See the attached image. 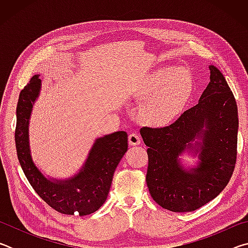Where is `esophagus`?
<instances>
[{"instance_id": "esophagus-1", "label": "esophagus", "mask_w": 248, "mask_h": 248, "mask_svg": "<svg viewBox=\"0 0 248 248\" xmlns=\"http://www.w3.org/2000/svg\"><path fill=\"white\" fill-rule=\"evenodd\" d=\"M129 144L130 145H139L141 143V138L138 133L129 134Z\"/></svg>"}]
</instances>
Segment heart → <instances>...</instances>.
<instances>
[{
    "mask_svg": "<svg viewBox=\"0 0 248 248\" xmlns=\"http://www.w3.org/2000/svg\"><path fill=\"white\" fill-rule=\"evenodd\" d=\"M192 91L194 79L187 69H156L149 75L140 92V98L146 100L140 109L141 118L152 125L170 124L189 102Z\"/></svg>",
    "mask_w": 248,
    "mask_h": 248,
    "instance_id": "obj_1",
    "label": "heart"
}]
</instances>
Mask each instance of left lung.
Masks as SVG:
<instances>
[{
    "label": "left lung",
    "instance_id": "8db88e82",
    "mask_svg": "<svg viewBox=\"0 0 248 248\" xmlns=\"http://www.w3.org/2000/svg\"><path fill=\"white\" fill-rule=\"evenodd\" d=\"M210 82L198 104L167 127L140 130L148 148L146 185L153 200L173 212H190L224 189L236 162L237 105L223 74L209 65ZM199 157L184 166L179 156Z\"/></svg>",
    "mask_w": 248,
    "mask_h": 248
}]
</instances>
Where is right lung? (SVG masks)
<instances>
[{"label": "right lung", "instance_id": "add662e5", "mask_svg": "<svg viewBox=\"0 0 248 248\" xmlns=\"http://www.w3.org/2000/svg\"><path fill=\"white\" fill-rule=\"evenodd\" d=\"M40 90L41 79L36 74L19 94L15 130L19 164L31 187L50 207L63 215H91L107 199L115 170L128 151V134L117 131L97 138L81 169L71 177L46 176L33 162L29 142V120Z\"/></svg>", "mask_w": 248, "mask_h": 248}]
</instances>
